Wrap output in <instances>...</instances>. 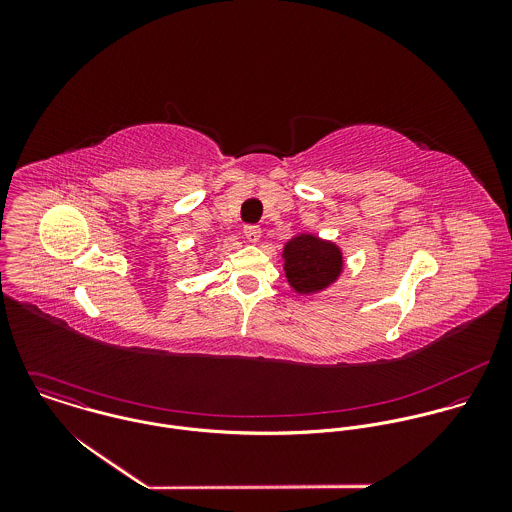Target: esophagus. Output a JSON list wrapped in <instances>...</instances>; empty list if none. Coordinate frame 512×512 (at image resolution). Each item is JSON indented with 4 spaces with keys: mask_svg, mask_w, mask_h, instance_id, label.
Wrapping results in <instances>:
<instances>
[{
    "mask_svg": "<svg viewBox=\"0 0 512 512\" xmlns=\"http://www.w3.org/2000/svg\"><path fill=\"white\" fill-rule=\"evenodd\" d=\"M244 236L248 238V242H258L262 236V228L258 224H246L244 226Z\"/></svg>",
    "mask_w": 512,
    "mask_h": 512,
    "instance_id": "obj_1",
    "label": "esophagus"
}]
</instances>
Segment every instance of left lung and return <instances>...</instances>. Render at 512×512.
Returning <instances> with one entry per match:
<instances>
[{"mask_svg": "<svg viewBox=\"0 0 512 512\" xmlns=\"http://www.w3.org/2000/svg\"><path fill=\"white\" fill-rule=\"evenodd\" d=\"M286 278L297 293L321 292L343 270L341 250L313 234H299L284 248Z\"/></svg>", "mask_w": 512, "mask_h": 512, "instance_id": "obj_1", "label": "left lung"}]
</instances>
